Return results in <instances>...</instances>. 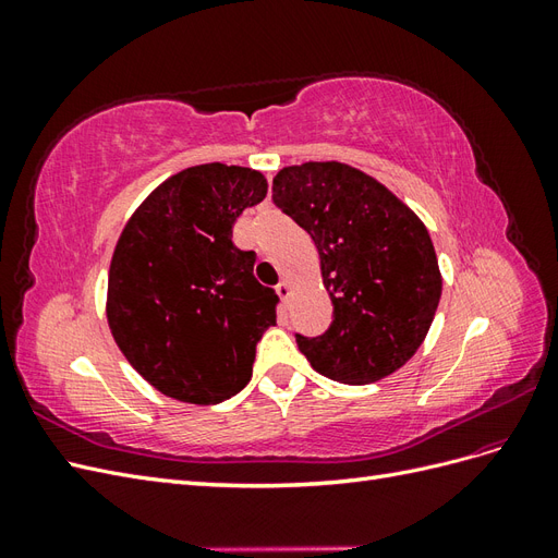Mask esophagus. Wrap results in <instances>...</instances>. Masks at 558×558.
Here are the masks:
<instances>
[{
  "mask_svg": "<svg viewBox=\"0 0 558 558\" xmlns=\"http://www.w3.org/2000/svg\"><path fill=\"white\" fill-rule=\"evenodd\" d=\"M277 293L281 298L283 305H289V298H291V283L289 281H279L277 283Z\"/></svg>",
  "mask_w": 558,
  "mask_h": 558,
  "instance_id": "1",
  "label": "esophagus"
}]
</instances>
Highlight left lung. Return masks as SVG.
<instances>
[{
  "label": "left lung",
  "instance_id": "left-lung-1",
  "mask_svg": "<svg viewBox=\"0 0 558 558\" xmlns=\"http://www.w3.org/2000/svg\"><path fill=\"white\" fill-rule=\"evenodd\" d=\"M272 202L316 244L332 324L295 335L318 375L361 386L408 363L433 324L442 277L426 226L379 181L342 162L283 167Z\"/></svg>",
  "mask_w": 558,
  "mask_h": 558
}]
</instances>
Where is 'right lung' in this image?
Segmentation results:
<instances>
[{
  "label": "right lung",
  "instance_id": "1",
  "mask_svg": "<svg viewBox=\"0 0 558 558\" xmlns=\"http://www.w3.org/2000/svg\"><path fill=\"white\" fill-rule=\"evenodd\" d=\"M267 195L260 172L189 167L128 221L109 267L107 318L118 349L160 393L216 404L248 384L279 295L253 277L256 253L232 242Z\"/></svg>",
  "mask_w": 558,
  "mask_h": 558
}]
</instances>
